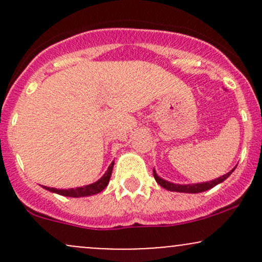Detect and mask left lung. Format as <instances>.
Listing matches in <instances>:
<instances>
[{
    "label": "left lung",
    "mask_w": 262,
    "mask_h": 262,
    "mask_svg": "<svg viewBox=\"0 0 262 262\" xmlns=\"http://www.w3.org/2000/svg\"><path fill=\"white\" fill-rule=\"evenodd\" d=\"M234 170H235V167H234L231 171H229L228 173H225V175L218 177V179H215V180H212V181L202 182V183H193V185H179V183L169 182V181H166V180L159 177L155 170L152 171V175H154L156 182H158L161 187L167 189V191L183 192V193H200V192L207 191V189H210V188L214 187V186H217L218 183L223 182L224 180H227L228 177L231 175V172H233Z\"/></svg>",
    "instance_id": "left-lung-1"
}]
</instances>
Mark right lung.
Returning <instances> with one entry per match:
<instances>
[{"label":"right lung","mask_w":262,"mask_h":262,"mask_svg":"<svg viewBox=\"0 0 262 262\" xmlns=\"http://www.w3.org/2000/svg\"><path fill=\"white\" fill-rule=\"evenodd\" d=\"M113 165L114 162L110 165L108 170L106 171L103 176L101 177L98 181L91 183V185L87 186H82V187H76V188H69V189H58V188H53V187H47V186H41V187L48 189V191L54 192V193L61 194V196H66V197H86V196H92V194L100 193V192L103 191L104 188L107 187L108 182H110L111 175H112V170H113Z\"/></svg>","instance_id":"obj_1"}]
</instances>
